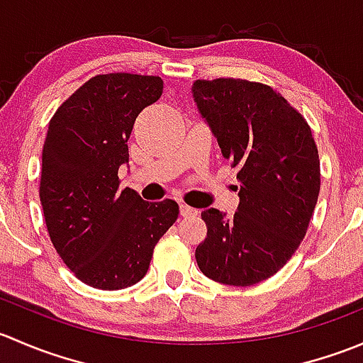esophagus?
I'll use <instances>...</instances> for the list:
<instances>
[{
	"label": "esophagus",
	"instance_id": "1",
	"mask_svg": "<svg viewBox=\"0 0 363 363\" xmlns=\"http://www.w3.org/2000/svg\"><path fill=\"white\" fill-rule=\"evenodd\" d=\"M196 214H199V211H196V208L189 207V205H186V203H181V216H182V218H193V216H196Z\"/></svg>",
	"mask_w": 363,
	"mask_h": 363
}]
</instances>
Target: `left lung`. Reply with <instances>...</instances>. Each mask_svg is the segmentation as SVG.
<instances>
[{
	"label": "left lung",
	"mask_w": 363,
	"mask_h": 363,
	"mask_svg": "<svg viewBox=\"0 0 363 363\" xmlns=\"http://www.w3.org/2000/svg\"><path fill=\"white\" fill-rule=\"evenodd\" d=\"M191 91L240 182L233 218L202 212L196 263L216 283L251 286L283 269L306 237L320 195L318 147L302 113L270 86L214 79Z\"/></svg>",
	"instance_id": "8db88e82"
}]
</instances>
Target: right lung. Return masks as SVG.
I'll return each mask as SVG.
<instances>
[{
    "label": "right lung",
    "mask_w": 363,
    "mask_h": 363,
    "mask_svg": "<svg viewBox=\"0 0 363 363\" xmlns=\"http://www.w3.org/2000/svg\"><path fill=\"white\" fill-rule=\"evenodd\" d=\"M161 93L155 75H96L49 123L40 179L47 232L65 265L98 290L137 284L179 216L174 200L144 202L133 189L119 191L117 177L135 119Z\"/></svg>",
    "instance_id": "1"
}]
</instances>
